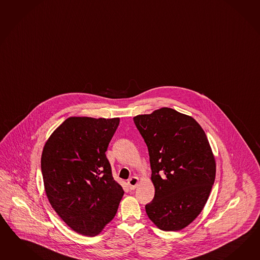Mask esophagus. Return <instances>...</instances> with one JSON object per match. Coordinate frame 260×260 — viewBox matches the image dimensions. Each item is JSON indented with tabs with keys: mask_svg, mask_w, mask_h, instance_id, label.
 <instances>
[{
	"mask_svg": "<svg viewBox=\"0 0 260 260\" xmlns=\"http://www.w3.org/2000/svg\"><path fill=\"white\" fill-rule=\"evenodd\" d=\"M138 182H139V179H138L137 177H133V178H131V179L127 181V183H128L129 188L132 190L135 189V188H136V186H137V184H138Z\"/></svg>",
	"mask_w": 260,
	"mask_h": 260,
	"instance_id": "34e87169",
	"label": "esophagus"
}]
</instances>
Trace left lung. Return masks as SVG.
<instances>
[{
  "label": "left lung",
  "instance_id": "left-lung-1",
  "mask_svg": "<svg viewBox=\"0 0 260 260\" xmlns=\"http://www.w3.org/2000/svg\"><path fill=\"white\" fill-rule=\"evenodd\" d=\"M147 144L155 195L148 218L164 231H179L204 209L216 177V161L202 126L170 108L134 117Z\"/></svg>",
  "mask_w": 260,
  "mask_h": 260
}]
</instances>
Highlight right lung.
Listing matches in <instances>:
<instances>
[{
    "label": "right lung",
    "instance_id": "add662e5",
    "mask_svg": "<svg viewBox=\"0 0 260 260\" xmlns=\"http://www.w3.org/2000/svg\"><path fill=\"white\" fill-rule=\"evenodd\" d=\"M119 121L69 117L42 150L50 204L71 229L83 236L99 235L114 218L124 195L105 154Z\"/></svg>",
    "mask_w": 260,
    "mask_h": 260
}]
</instances>
